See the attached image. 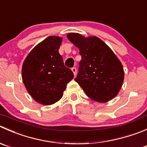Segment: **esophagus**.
<instances>
[{"mask_svg":"<svg viewBox=\"0 0 147 147\" xmlns=\"http://www.w3.org/2000/svg\"><path fill=\"white\" fill-rule=\"evenodd\" d=\"M72 72H73V73H74V75H77V69H76V67H72Z\"/></svg>","mask_w":147,"mask_h":147,"instance_id":"obj_1","label":"esophagus"}]
</instances>
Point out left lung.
<instances>
[{"instance_id": "left-lung-1", "label": "left lung", "mask_w": 147, "mask_h": 147, "mask_svg": "<svg viewBox=\"0 0 147 147\" xmlns=\"http://www.w3.org/2000/svg\"><path fill=\"white\" fill-rule=\"evenodd\" d=\"M67 36L79 48L82 57L75 80L93 100L104 102L115 98L123 84L124 72L113 51L96 36L85 38L76 33Z\"/></svg>"}]
</instances>
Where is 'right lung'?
<instances>
[{"label":"right lung","instance_id":"right-lung-1","mask_svg":"<svg viewBox=\"0 0 147 147\" xmlns=\"http://www.w3.org/2000/svg\"><path fill=\"white\" fill-rule=\"evenodd\" d=\"M62 41L58 36H49L31 51L23 64L24 85L31 96L43 105L60 100L67 84L74 78L59 53Z\"/></svg>","mask_w":147,"mask_h":147}]
</instances>
